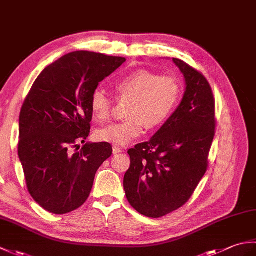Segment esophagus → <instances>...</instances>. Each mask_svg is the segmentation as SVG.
I'll return each instance as SVG.
<instances>
[{
  "label": "esophagus",
  "instance_id": "34e87169",
  "mask_svg": "<svg viewBox=\"0 0 256 256\" xmlns=\"http://www.w3.org/2000/svg\"><path fill=\"white\" fill-rule=\"evenodd\" d=\"M122 148H118V146H113V154L116 155V154H120L122 153Z\"/></svg>",
  "mask_w": 256,
  "mask_h": 256
}]
</instances>
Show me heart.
Returning <instances> with one entry per match:
<instances>
[{"mask_svg":"<svg viewBox=\"0 0 256 256\" xmlns=\"http://www.w3.org/2000/svg\"><path fill=\"white\" fill-rule=\"evenodd\" d=\"M116 99L128 102L125 111L128 120L98 130L96 138L100 142L123 148L148 130L160 128L175 110L180 98V84L174 77L140 70L118 79L113 84ZM90 110L98 123H106L111 118L112 100L104 92L96 90L90 98Z\"/></svg>","mask_w":256,"mask_h":256,"instance_id":"heart-1","label":"heart"}]
</instances>
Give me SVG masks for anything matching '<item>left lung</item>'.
Here are the masks:
<instances>
[{
    "mask_svg": "<svg viewBox=\"0 0 256 256\" xmlns=\"http://www.w3.org/2000/svg\"><path fill=\"white\" fill-rule=\"evenodd\" d=\"M172 62L186 84L182 102L148 142L128 150L131 166L123 180L130 204L148 218H160L187 202L206 172L214 138L209 82L180 59Z\"/></svg>",
    "mask_w": 256,
    "mask_h": 256,
    "instance_id": "obj_1",
    "label": "left lung"
}]
</instances>
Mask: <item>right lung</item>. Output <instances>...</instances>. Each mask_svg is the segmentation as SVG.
Instances as JSON below:
<instances>
[{"mask_svg": "<svg viewBox=\"0 0 256 256\" xmlns=\"http://www.w3.org/2000/svg\"><path fill=\"white\" fill-rule=\"evenodd\" d=\"M125 58L74 52L38 76L20 114L18 157L27 189L42 208L64 214L82 206L112 146L84 142L90 98ZM84 142L80 151L78 142Z\"/></svg>", "mask_w": 256, "mask_h": 256, "instance_id": "right-lung-1", "label": "right lung"}]
</instances>
